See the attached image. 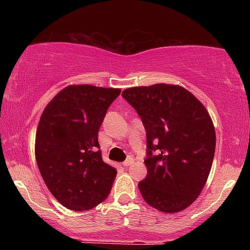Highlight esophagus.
<instances>
[{
	"mask_svg": "<svg viewBox=\"0 0 250 250\" xmlns=\"http://www.w3.org/2000/svg\"><path fill=\"white\" fill-rule=\"evenodd\" d=\"M134 163V157L129 156L127 160H125V162H123V167H129V166H131Z\"/></svg>",
	"mask_w": 250,
	"mask_h": 250,
	"instance_id": "34e87169",
	"label": "esophagus"
}]
</instances>
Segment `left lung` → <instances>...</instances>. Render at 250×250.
<instances>
[{"label": "left lung", "mask_w": 250, "mask_h": 250, "mask_svg": "<svg viewBox=\"0 0 250 250\" xmlns=\"http://www.w3.org/2000/svg\"><path fill=\"white\" fill-rule=\"evenodd\" d=\"M141 117L147 134V177L142 197L162 213L188 208L205 187L216 147L207 109L181 85L157 84L122 91Z\"/></svg>", "instance_id": "obj_1"}]
</instances>
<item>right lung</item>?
Wrapping results in <instances>:
<instances>
[{
    "mask_svg": "<svg viewBox=\"0 0 250 250\" xmlns=\"http://www.w3.org/2000/svg\"><path fill=\"white\" fill-rule=\"evenodd\" d=\"M120 93L117 88L68 85L43 110L36 162L50 193L70 210H89L110 193L117 171L103 162L97 135Z\"/></svg>",
    "mask_w": 250,
    "mask_h": 250,
    "instance_id": "add662e5",
    "label": "right lung"
}]
</instances>
